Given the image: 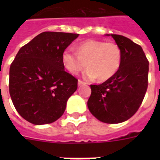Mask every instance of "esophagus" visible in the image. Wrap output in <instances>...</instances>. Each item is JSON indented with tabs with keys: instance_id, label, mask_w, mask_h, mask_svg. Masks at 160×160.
Listing matches in <instances>:
<instances>
[{
	"instance_id": "esophagus-1",
	"label": "esophagus",
	"mask_w": 160,
	"mask_h": 160,
	"mask_svg": "<svg viewBox=\"0 0 160 160\" xmlns=\"http://www.w3.org/2000/svg\"><path fill=\"white\" fill-rule=\"evenodd\" d=\"M85 83L84 82V81H82V80H78V85H79V86H80V85H85Z\"/></svg>"
}]
</instances>
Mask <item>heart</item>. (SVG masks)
<instances>
[{
    "label": "heart",
    "instance_id": "heart-1",
    "mask_svg": "<svg viewBox=\"0 0 160 160\" xmlns=\"http://www.w3.org/2000/svg\"><path fill=\"white\" fill-rule=\"evenodd\" d=\"M76 50L66 49L62 54L63 65L72 75L79 74L87 65L84 77L104 81L114 76L121 65V48L114 42L89 40L78 44Z\"/></svg>",
    "mask_w": 160,
    "mask_h": 160
}]
</instances>
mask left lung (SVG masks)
<instances>
[{"instance_id":"1","label":"left lung","mask_w":160,"mask_h":160,"mask_svg":"<svg viewBox=\"0 0 160 160\" xmlns=\"http://www.w3.org/2000/svg\"><path fill=\"white\" fill-rule=\"evenodd\" d=\"M111 36L122 51L116 74L100 85H90L89 110L100 121L118 124L131 118L142 104L148 88L149 61L140 46L120 35Z\"/></svg>"}]
</instances>
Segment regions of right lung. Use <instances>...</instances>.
<instances>
[{"instance_id": "add662e5", "label": "right lung", "mask_w": 160, "mask_h": 160, "mask_svg": "<svg viewBox=\"0 0 160 160\" xmlns=\"http://www.w3.org/2000/svg\"><path fill=\"white\" fill-rule=\"evenodd\" d=\"M79 34L46 31L22 46L10 67L9 91L22 118L51 124L65 110L78 80L65 70L62 54Z\"/></svg>"}]
</instances>
